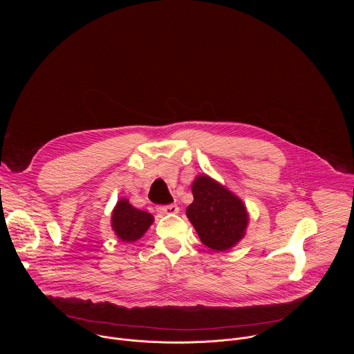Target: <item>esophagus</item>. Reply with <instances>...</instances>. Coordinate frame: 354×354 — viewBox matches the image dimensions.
Wrapping results in <instances>:
<instances>
[{"mask_svg":"<svg viewBox=\"0 0 354 354\" xmlns=\"http://www.w3.org/2000/svg\"><path fill=\"white\" fill-rule=\"evenodd\" d=\"M156 211L160 214H177L178 205L177 204H167V205H158Z\"/></svg>","mask_w":354,"mask_h":354,"instance_id":"34e87169","label":"esophagus"}]
</instances>
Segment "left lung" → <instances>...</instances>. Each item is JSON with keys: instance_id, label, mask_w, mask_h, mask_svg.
Masks as SVG:
<instances>
[{"instance_id": "obj_1", "label": "left lung", "mask_w": 354, "mask_h": 354, "mask_svg": "<svg viewBox=\"0 0 354 354\" xmlns=\"http://www.w3.org/2000/svg\"><path fill=\"white\" fill-rule=\"evenodd\" d=\"M194 202L187 216L203 244L214 251L236 245L245 234L248 214L243 202L207 176H199L192 185Z\"/></svg>"}]
</instances>
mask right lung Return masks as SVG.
I'll return each mask as SVG.
<instances>
[{
	"label": "right lung",
	"instance_id": "1",
	"mask_svg": "<svg viewBox=\"0 0 354 354\" xmlns=\"http://www.w3.org/2000/svg\"><path fill=\"white\" fill-rule=\"evenodd\" d=\"M152 221L151 214L132 207L127 199H124L117 203L113 211L111 226L118 239L132 243L146 233Z\"/></svg>",
	"mask_w": 354,
	"mask_h": 354
}]
</instances>
